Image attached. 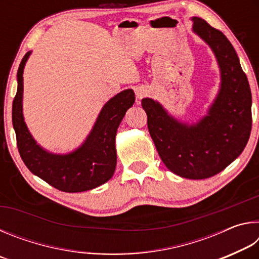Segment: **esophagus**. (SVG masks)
Masks as SVG:
<instances>
[{"label":"esophagus","instance_id":"obj_1","mask_svg":"<svg viewBox=\"0 0 259 259\" xmlns=\"http://www.w3.org/2000/svg\"><path fill=\"white\" fill-rule=\"evenodd\" d=\"M146 95H147V89H146V88L140 87V88H138L137 90H136V97H137V99H142L143 97H145Z\"/></svg>","mask_w":259,"mask_h":259}]
</instances>
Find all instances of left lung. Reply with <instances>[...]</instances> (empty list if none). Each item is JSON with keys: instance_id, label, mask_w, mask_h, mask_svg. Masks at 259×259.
Wrapping results in <instances>:
<instances>
[{"instance_id": "8db88e82", "label": "left lung", "mask_w": 259, "mask_h": 259, "mask_svg": "<svg viewBox=\"0 0 259 259\" xmlns=\"http://www.w3.org/2000/svg\"><path fill=\"white\" fill-rule=\"evenodd\" d=\"M193 33L216 57L221 84L207 114L183 122L156 100L143 98L147 126L166 168L188 179L212 177L238 157L251 131V91L233 46L221 30L192 17Z\"/></svg>"}]
</instances>
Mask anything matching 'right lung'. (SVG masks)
Wrapping results in <instances>:
<instances>
[{"mask_svg": "<svg viewBox=\"0 0 259 259\" xmlns=\"http://www.w3.org/2000/svg\"><path fill=\"white\" fill-rule=\"evenodd\" d=\"M32 51L24 56L17 73L18 89L12 104V124L24 163L35 176L63 192L93 190L113 177L116 166V131L135 103L133 89L114 96L99 112L84 142L72 152L57 154L38 145L29 133L23 113L24 68Z\"/></svg>", "mask_w": 259, "mask_h": 259, "instance_id": "obj_1", "label": "right lung"}]
</instances>
